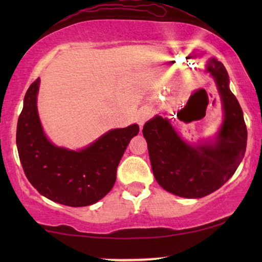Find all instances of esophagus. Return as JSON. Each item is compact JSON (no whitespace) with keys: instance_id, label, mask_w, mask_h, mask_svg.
<instances>
[{"instance_id":"esophagus-1","label":"esophagus","mask_w":262,"mask_h":262,"mask_svg":"<svg viewBox=\"0 0 262 262\" xmlns=\"http://www.w3.org/2000/svg\"><path fill=\"white\" fill-rule=\"evenodd\" d=\"M151 114H152V111L150 110L149 107H144V108L139 110V112L137 113V117H136V118H137L138 124L142 126V125L144 124L150 117H151Z\"/></svg>"}]
</instances>
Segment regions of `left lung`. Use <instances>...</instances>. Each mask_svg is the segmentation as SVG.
<instances>
[{
    "label": "left lung",
    "instance_id": "1",
    "mask_svg": "<svg viewBox=\"0 0 262 262\" xmlns=\"http://www.w3.org/2000/svg\"><path fill=\"white\" fill-rule=\"evenodd\" d=\"M207 71L216 80L224 110L223 124L213 144H188L161 116L143 126L156 181L166 191L184 198H202L222 187L246 152L247 126L241 106L229 88L228 71L214 58L209 60Z\"/></svg>",
    "mask_w": 262,
    "mask_h": 262
}]
</instances>
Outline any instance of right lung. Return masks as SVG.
<instances>
[{
  "label": "right lung",
  "instance_id": "add662e5",
  "mask_svg": "<svg viewBox=\"0 0 262 262\" xmlns=\"http://www.w3.org/2000/svg\"><path fill=\"white\" fill-rule=\"evenodd\" d=\"M40 80L30 85L16 128V145L25 175L34 188L52 202L87 206L102 199L114 186L117 168L137 124L111 130L80 151L55 146L42 131L37 111Z\"/></svg>",
  "mask_w": 262,
  "mask_h": 262
}]
</instances>
